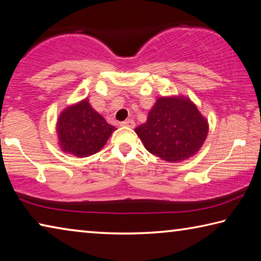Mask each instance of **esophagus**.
<instances>
[{
  "label": "esophagus",
  "instance_id": "1",
  "mask_svg": "<svg viewBox=\"0 0 261 261\" xmlns=\"http://www.w3.org/2000/svg\"><path fill=\"white\" fill-rule=\"evenodd\" d=\"M120 125H121V126H127V127H135L136 123H135L134 121H132V120H126V121H124V122H121Z\"/></svg>",
  "mask_w": 261,
  "mask_h": 261
}]
</instances>
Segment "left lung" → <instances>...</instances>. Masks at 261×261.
<instances>
[{"instance_id":"1","label":"left lung","mask_w":261,"mask_h":261,"mask_svg":"<svg viewBox=\"0 0 261 261\" xmlns=\"http://www.w3.org/2000/svg\"><path fill=\"white\" fill-rule=\"evenodd\" d=\"M136 134L145 148L162 160L179 162L194 155L205 143L208 123L185 96H161Z\"/></svg>"}]
</instances>
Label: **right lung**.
Wrapping results in <instances>:
<instances>
[{
	"label": "right lung",
	"instance_id": "add662e5",
	"mask_svg": "<svg viewBox=\"0 0 261 261\" xmlns=\"http://www.w3.org/2000/svg\"><path fill=\"white\" fill-rule=\"evenodd\" d=\"M56 130L62 151L86 158L99 152L116 127L108 124L84 99L61 113Z\"/></svg>",
	"mask_w": 261,
	"mask_h": 261
}]
</instances>
